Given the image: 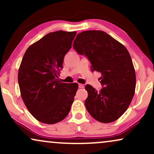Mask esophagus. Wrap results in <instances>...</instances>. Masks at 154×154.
Returning <instances> with one entry per match:
<instances>
[{
  "mask_svg": "<svg viewBox=\"0 0 154 154\" xmlns=\"http://www.w3.org/2000/svg\"><path fill=\"white\" fill-rule=\"evenodd\" d=\"M79 88H83L84 85H82V84H79Z\"/></svg>",
  "mask_w": 154,
  "mask_h": 154,
  "instance_id": "34e87169",
  "label": "esophagus"
}]
</instances>
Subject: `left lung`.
Wrapping results in <instances>:
<instances>
[{
  "label": "left lung",
  "instance_id": "left-lung-1",
  "mask_svg": "<svg viewBox=\"0 0 154 154\" xmlns=\"http://www.w3.org/2000/svg\"><path fill=\"white\" fill-rule=\"evenodd\" d=\"M73 48L85 54L91 64V71L102 74V88L97 91L91 85L85 89L88 97L85 104L94 119L110 123L126 112L133 99L136 73L129 52L122 43L106 32L87 30L79 33Z\"/></svg>",
  "mask_w": 154,
  "mask_h": 154
}]
</instances>
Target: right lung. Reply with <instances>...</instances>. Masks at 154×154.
<instances>
[{
    "label": "right lung",
    "instance_id": "add662e5",
    "mask_svg": "<svg viewBox=\"0 0 154 154\" xmlns=\"http://www.w3.org/2000/svg\"><path fill=\"white\" fill-rule=\"evenodd\" d=\"M76 34L50 32L31 45L23 57L17 75L21 97L30 114L42 123L61 122L70 111L78 84L62 83L58 76Z\"/></svg>",
    "mask_w": 154,
    "mask_h": 154
}]
</instances>
